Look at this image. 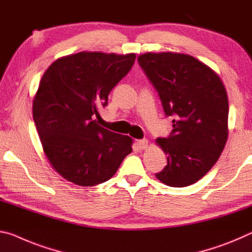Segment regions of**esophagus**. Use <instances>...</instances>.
<instances>
[{
  "label": "esophagus",
  "instance_id": "34e87169",
  "mask_svg": "<svg viewBox=\"0 0 252 252\" xmlns=\"http://www.w3.org/2000/svg\"><path fill=\"white\" fill-rule=\"evenodd\" d=\"M137 146L141 148V150H144V148H147L148 146V141L147 139H139V141H137Z\"/></svg>",
  "mask_w": 252,
  "mask_h": 252
}]
</instances>
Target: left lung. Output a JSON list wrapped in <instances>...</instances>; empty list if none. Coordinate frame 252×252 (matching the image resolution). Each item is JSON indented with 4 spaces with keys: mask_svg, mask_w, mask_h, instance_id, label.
<instances>
[{
    "mask_svg": "<svg viewBox=\"0 0 252 252\" xmlns=\"http://www.w3.org/2000/svg\"><path fill=\"white\" fill-rule=\"evenodd\" d=\"M138 63L154 86L173 129L156 143L167 165L156 173L172 188L202 179L219 159L228 139L229 101L220 77L195 58L183 53L148 52Z\"/></svg>",
    "mask_w": 252,
    "mask_h": 252,
    "instance_id": "left-lung-1",
    "label": "left lung"
}]
</instances>
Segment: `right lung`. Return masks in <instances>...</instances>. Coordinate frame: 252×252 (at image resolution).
<instances>
[{
	"mask_svg": "<svg viewBox=\"0 0 252 252\" xmlns=\"http://www.w3.org/2000/svg\"><path fill=\"white\" fill-rule=\"evenodd\" d=\"M135 58L134 53L79 52L56 60L42 76L33 119L49 162L70 182L104 183L133 151V139L99 126L94 117Z\"/></svg>",
	"mask_w": 252,
	"mask_h": 252,
	"instance_id": "add662e5",
	"label": "right lung"
}]
</instances>
